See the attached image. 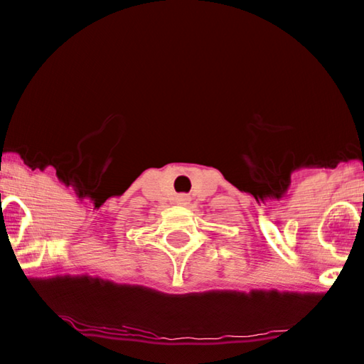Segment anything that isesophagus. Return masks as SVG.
Wrapping results in <instances>:
<instances>
[{
	"mask_svg": "<svg viewBox=\"0 0 364 364\" xmlns=\"http://www.w3.org/2000/svg\"><path fill=\"white\" fill-rule=\"evenodd\" d=\"M176 203H178V205H188L190 197L188 195H178V197H176Z\"/></svg>",
	"mask_w": 364,
	"mask_h": 364,
	"instance_id": "obj_1",
	"label": "esophagus"
}]
</instances>
